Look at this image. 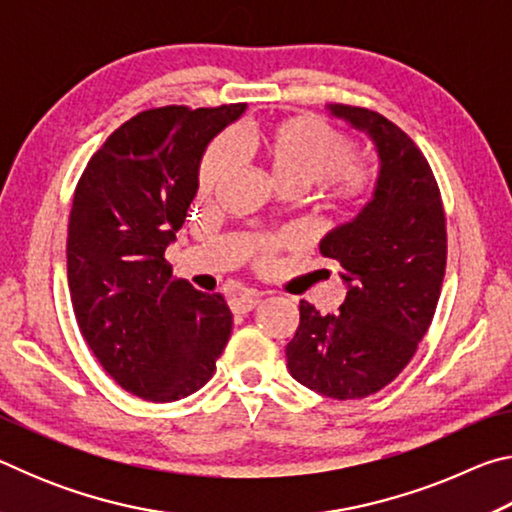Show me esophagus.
<instances>
[{
    "instance_id": "esophagus-1",
    "label": "esophagus",
    "mask_w": 512,
    "mask_h": 512,
    "mask_svg": "<svg viewBox=\"0 0 512 512\" xmlns=\"http://www.w3.org/2000/svg\"><path fill=\"white\" fill-rule=\"evenodd\" d=\"M259 302H262V293L241 291L239 296L230 300V309L235 311V314H248V311H253L259 305Z\"/></svg>"
}]
</instances>
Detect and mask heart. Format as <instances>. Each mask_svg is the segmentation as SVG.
Segmentation results:
<instances>
[{
	"label": "heart",
	"mask_w": 512,
	"mask_h": 512,
	"mask_svg": "<svg viewBox=\"0 0 512 512\" xmlns=\"http://www.w3.org/2000/svg\"><path fill=\"white\" fill-rule=\"evenodd\" d=\"M244 144L266 162L273 183L280 189H307L325 185L327 198L339 207H357L372 192L375 176L370 167L350 158V144L341 133L311 115H293L259 126L244 135ZM237 149L228 135L216 137L198 167V196H216L237 169ZM289 239H268L259 248L262 264Z\"/></svg>",
	"instance_id": "1"
}]
</instances>
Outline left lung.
I'll list each match as a JSON object with an SVG mask.
<instances>
[{"label":"left lung","instance_id":"8db88e82","mask_svg":"<svg viewBox=\"0 0 512 512\" xmlns=\"http://www.w3.org/2000/svg\"><path fill=\"white\" fill-rule=\"evenodd\" d=\"M332 115L372 137L379 178L357 219L320 241V253L343 268L348 298L327 316L300 300L287 361L311 391L361 400L409 366L436 314L447 266L445 207L427 158L400 126L345 103H334Z\"/></svg>","mask_w":512,"mask_h":512}]
</instances>
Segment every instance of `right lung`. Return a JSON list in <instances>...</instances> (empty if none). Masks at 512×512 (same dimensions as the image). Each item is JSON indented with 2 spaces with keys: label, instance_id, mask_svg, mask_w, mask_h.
I'll return each mask as SVG.
<instances>
[{
  "label": "right lung",
  "instance_id": "right-lung-1",
  "mask_svg": "<svg viewBox=\"0 0 512 512\" xmlns=\"http://www.w3.org/2000/svg\"><path fill=\"white\" fill-rule=\"evenodd\" d=\"M246 103L137 112L92 155L67 225L76 323L103 370L149 402L205 386L232 332L221 293L171 277L164 250L196 196L198 162Z\"/></svg>",
  "mask_w": 512,
  "mask_h": 512
}]
</instances>
